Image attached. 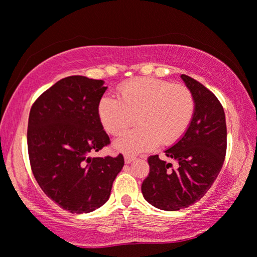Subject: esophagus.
<instances>
[{"label": "esophagus", "mask_w": 257, "mask_h": 257, "mask_svg": "<svg viewBox=\"0 0 257 257\" xmlns=\"http://www.w3.org/2000/svg\"><path fill=\"white\" fill-rule=\"evenodd\" d=\"M136 158L132 157V156H128V154H125L124 156V160H125V164H131L132 161H135Z\"/></svg>", "instance_id": "obj_1"}]
</instances>
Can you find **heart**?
<instances>
[{"label": "heart", "instance_id": "obj_1", "mask_svg": "<svg viewBox=\"0 0 257 257\" xmlns=\"http://www.w3.org/2000/svg\"><path fill=\"white\" fill-rule=\"evenodd\" d=\"M194 111L195 100L188 87L157 78L130 80L119 87L118 99L105 96L98 104L101 125L112 136H121L135 118L138 121L114 144L127 154L175 143L187 131Z\"/></svg>", "mask_w": 257, "mask_h": 257}]
</instances>
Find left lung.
Listing matches in <instances>:
<instances>
[{
	"label": "left lung",
	"mask_w": 257,
	"mask_h": 257,
	"mask_svg": "<svg viewBox=\"0 0 257 257\" xmlns=\"http://www.w3.org/2000/svg\"><path fill=\"white\" fill-rule=\"evenodd\" d=\"M195 100V111L185 135L165 151L178 163V168L149 158L150 173L142 185L145 200L163 210L187 208L199 201L222 168L227 150V126L223 107L212 91L181 75Z\"/></svg>",
	"instance_id": "1"
}]
</instances>
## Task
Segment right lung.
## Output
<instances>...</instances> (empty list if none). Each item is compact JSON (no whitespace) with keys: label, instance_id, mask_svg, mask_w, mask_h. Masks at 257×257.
I'll list each match as a JSON object with an SVG mask.
<instances>
[{"label":"right lung","instance_id":"add662e5","mask_svg":"<svg viewBox=\"0 0 257 257\" xmlns=\"http://www.w3.org/2000/svg\"><path fill=\"white\" fill-rule=\"evenodd\" d=\"M104 80L70 76L31 106L28 152L34 177L48 198L70 213H90L107 201L124 157L91 158L110 144L98 104Z\"/></svg>","mask_w":257,"mask_h":257}]
</instances>
